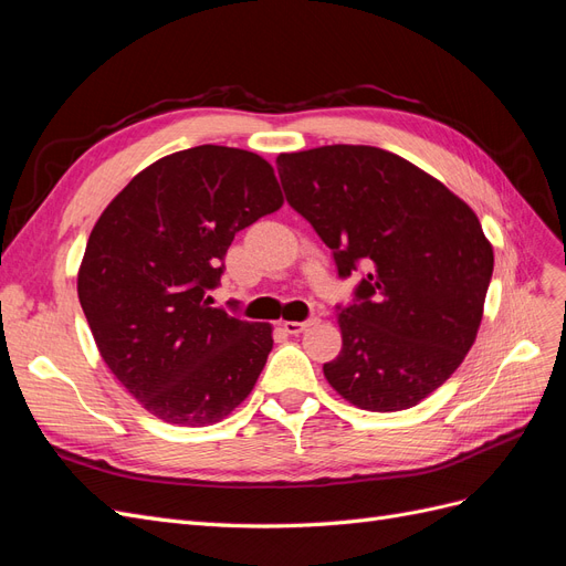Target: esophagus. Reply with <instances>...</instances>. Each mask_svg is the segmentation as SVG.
<instances>
[{"label":"esophagus","instance_id":"esophagus-1","mask_svg":"<svg viewBox=\"0 0 566 566\" xmlns=\"http://www.w3.org/2000/svg\"><path fill=\"white\" fill-rule=\"evenodd\" d=\"M316 323H318V318H310V321H285L283 328H285V333H290V335H300V333H304L306 328H312V325H316Z\"/></svg>","mask_w":566,"mask_h":566}]
</instances>
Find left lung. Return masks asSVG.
<instances>
[{
	"mask_svg": "<svg viewBox=\"0 0 566 566\" xmlns=\"http://www.w3.org/2000/svg\"><path fill=\"white\" fill-rule=\"evenodd\" d=\"M279 177L333 250L337 273L368 269L337 306L342 352L323 364L342 399L389 413L430 397L474 345L493 248L468 202L389 150L321 146L281 153Z\"/></svg>",
	"mask_w": 566,
	"mask_h": 566,
	"instance_id": "8db88e82",
	"label": "left lung"
}]
</instances>
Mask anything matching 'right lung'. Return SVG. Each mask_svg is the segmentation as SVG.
I'll return each mask as SVG.
<instances>
[{
	"mask_svg": "<svg viewBox=\"0 0 566 566\" xmlns=\"http://www.w3.org/2000/svg\"><path fill=\"white\" fill-rule=\"evenodd\" d=\"M283 205L256 153L196 146L136 175L87 241L77 295L106 366L156 418L205 427L248 399L271 325L210 306L238 231Z\"/></svg>",
	"mask_w": 566,
	"mask_h": 566,
	"instance_id": "obj_1",
	"label": "right lung"
}]
</instances>
